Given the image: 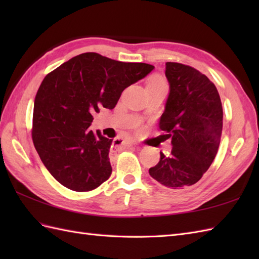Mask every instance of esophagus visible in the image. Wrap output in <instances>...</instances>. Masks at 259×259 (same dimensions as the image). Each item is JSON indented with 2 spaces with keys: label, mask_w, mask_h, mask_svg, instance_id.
I'll use <instances>...</instances> for the list:
<instances>
[{
  "label": "esophagus",
  "mask_w": 259,
  "mask_h": 259,
  "mask_svg": "<svg viewBox=\"0 0 259 259\" xmlns=\"http://www.w3.org/2000/svg\"><path fill=\"white\" fill-rule=\"evenodd\" d=\"M118 147H121V148H126V147H130L131 146V141L129 139H122L121 140V142H119V145H117Z\"/></svg>",
  "instance_id": "esophagus-1"
}]
</instances>
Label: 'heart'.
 <instances>
[{
	"mask_svg": "<svg viewBox=\"0 0 259 259\" xmlns=\"http://www.w3.org/2000/svg\"><path fill=\"white\" fill-rule=\"evenodd\" d=\"M162 80L160 79V78H152L150 81H149V83H162ZM148 83V84H149Z\"/></svg>",
	"mask_w": 259,
	"mask_h": 259,
	"instance_id": "b5f03b06",
	"label": "heart"
}]
</instances>
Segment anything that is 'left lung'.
<instances>
[{
    "label": "left lung",
    "mask_w": 259,
    "mask_h": 259,
    "mask_svg": "<svg viewBox=\"0 0 259 259\" xmlns=\"http://www.w3.org/2000/svg\"><path fill=\"white\" fill-rule=\"evenodd\" d=\"M169 96L159 128L171 139L168 156L149 169L169 189H186L199 181L217 155L223 131V107L217 88L199 71L166 63Z\"/></svg>",
    "instance_id": "1"
}]
</instances>
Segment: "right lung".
<instances>
[{
    "label": "right lung",
    "instance_id": "1",
    "mask_svg": "<svg viewBox=\"0 0 259 259\" xmlns=\"http://www.w3.org/2000/svg\"><path fill=\"white\" fill-rule=\"evenodd\" d=\"M153 69L88 52L46 76L34 100L32 138L54 179L74 191L93 190L108 180L112 139L89 129L92 113L113 109L125 88Z\"/></svg>",
    "mask_w": 259,
    "mask_h": 259
}]
</instances>
